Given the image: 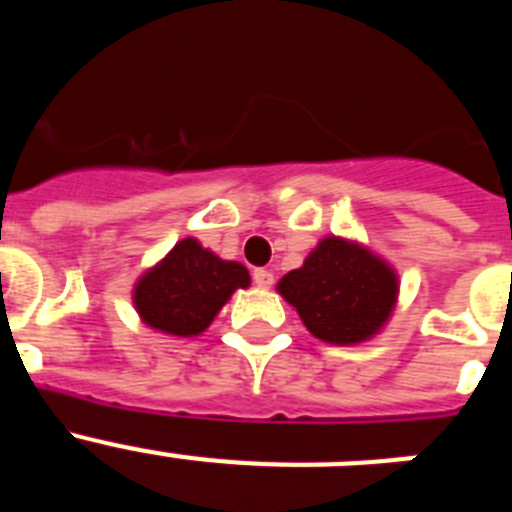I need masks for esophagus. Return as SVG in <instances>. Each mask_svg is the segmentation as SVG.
<instances>
[{
  "instance_id": "34e87169",
  "label": "esophagus",
  "mask_w": 512,
  "mask_h": 512,
  "mask_svg": "<svg viewBox=\"0 0 512 512\" xmlns=\"http://www.w3.org/2000/svg\"><path fill=\"white\" fill-rule=\"evenodd\" d=\"M253 284L261 289H269L274 284V274L269 269H253Z\"/></svg>"
}]
</instances>
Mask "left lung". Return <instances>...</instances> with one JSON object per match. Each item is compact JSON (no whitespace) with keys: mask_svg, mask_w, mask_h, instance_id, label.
<instances>
[{"mask_svg":"<svg viewBox=\"0 0 512 512\" xmlns=\"http://www.w3.org/2000/svg\"><path fill=\"white\" fill-rule=\"evenodd\" d=\"M279 292L297 307L312 336L328 343H361L390 318L397 277L356 243L325 238L302 269L284 274Z\"/></svg>","mask_w":512,"mask_h":512,"instance_id":"obj_1","label":"left lung"}]
</instances>
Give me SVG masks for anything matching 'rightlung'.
<instances>
[{"label":"right lung","instance_id":"add662e5","mask_svg":"<svg viewBox=\"0 0 512 512\" xmlns=\"http://www.w3.org/2000/svg\"><path fill=\"white\" fill-rule=\"evenodd\" d=\"M246 266L217 259L194 238L174 246L156 269L135 284V307L151 328L171 336H197L238 287H248Z\"/></svg>","mask_w":512,"mask_h":512}]
</instances>
